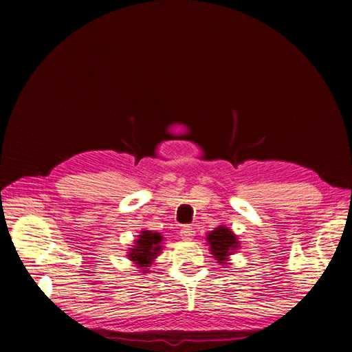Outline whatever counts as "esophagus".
I'll use <instances>...</instances> for the list:
<instances>
[{
    "instance_id": "obj_1",
    "label": "esophagus",
    "mask_w": 352,
    "mask_h": 352,
    "mask_svg": "<svg viewBox=\"0 0 352 352\" xmlns=\"http://www.w3.org/2000/svg\"><path fill=\"white\" fill-rule=\"evenodd\" d=\"M180 236H182V239H184V241H192V237L195 236V231H193L192 227L184 226V227L180 230Z\"/></svg>"
}]
</instances>
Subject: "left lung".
Segmentation results:
<instances>
[{
  "label": "left lung",
  "mask_w": 352,
  "mask_h": 352,
  "mask_svg": "<svg viewBox=\"0 0 352 352\" xmlns=\"http://www.w3.org/2000/svg\"><path fill=\"white\" fill-rule=\"evenodd\" d=\"M207 242L210 245V251L213 257L222 265H228V256L233 254L234 250L239 248V242L236 234L227 227H218L210 231L207 236Z\"/></svg>",
  "instance_id": "8db88e82"
}]
</instances>
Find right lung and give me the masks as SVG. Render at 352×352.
<instances>
[{"mask_svg": "<svg viewBox=\"0 0 352 352\" xmlns=\"http://www.w3.org/2000/svg\"><path fill=\"white\" fill-rule=\"evenodd\" d=\"M162 241L163 237L160 233H154V231L149 230L140 231L139 239H136V245L130 250V260L139 265V267H144V272H148L146 269L162 251Z\"/></svg>", "mask_w": 352, "mask_h": 352, "instance_id": "obj_1", "label": "right lung"}]
</instances>
